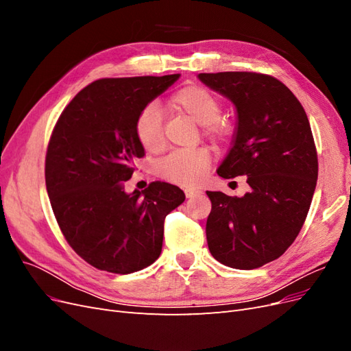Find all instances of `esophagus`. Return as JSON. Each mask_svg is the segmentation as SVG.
I'll list each match as a JSON object with an SVG mask.
<instances>
[{
	"mask_svg": "<svg viewBox=\"0 0 351 351\" xmlns=\"http://www.w3.org/2000/svg\"><path fill=\"white\" fill-rule=\"evenodd\" d=\"M184 193H186V197L192 199V197H196V196H199L202 192H200L199 189H190V187H187V189L184 190Z\"/></svg>",
	"mask_w": 351,
	"mask_h": 351,
	"instance_id": "obj_1",
	"label": "esophagus"
}]
</instances>
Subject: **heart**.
I'll list each match as a JSON object with an SVG mask.
<instances>
[{
  "mask_svg": "<svg viewBox=\"0 0 351 351\" xmlns=\"http://www.w3.org/2000/svg\"><path fill=\"white\" fill-rule=\"evenodd\" d=\"M168 102L173 108L187 114L197 124L204 125V132L209 139L226 141L230 137L231 127L227 121L219 119L222 105L212 90L200 84H187L176 90ZM162 123V112L156 104H147L137 115L134 134L146 152L156 154L164 149L165 134ZM209 165L210 152L208 147L178 149L159 161L158 174L180 186H195L204 177Z\"/></svg>",
  "mask_w": 351,
  "mask_h": 351,
  "instance_id": "b5f03b06",
  "label": "heart"
}]
</instances>
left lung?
Returning a JSON list of instances; mask_svg holds the SVG:
<instances>
[{
	"mask_svg": "<svg viewBox=\"0 0 351 351\" xmlns=\"http://www.w3.org/2000/svg\"><path fill=\"white\" fill-rule=\"evenodd\" d=\"M206 86L237 110L222 178L247 176L250 192H206L212 209L206 240L212 256L236 269L278 259L304 224L317 180V154L302 104L282 82L252 71L200 73Z\"/></svg>",
	"mask_w": 351,
	"mask_h": 351,
	"instance_id": "8db88e82",
	"label": "left lung"
}]
</instances>
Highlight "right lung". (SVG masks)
I'll return each instance as SVG.
<instances>
[{
	"instance_id": "1",
	"label": "right lung",
	"mask_w": 351,
	"mask_h": 351,
	"mask_svg": "<svg viewBox=\"0 0 351 351\" xmlns=\"http://www.w3.org/2000/svg\"><path fill=\"white\" fill-rule=\"evenodd\" d=\"M180 77L99 79L74 97L52 130L45 158L47 192L62 236L92 267L132 274L161 254L165 217L182 189L154 182L127 195L124 182L145 156L137 115Z\"/></svg>"
}]
</instances>
